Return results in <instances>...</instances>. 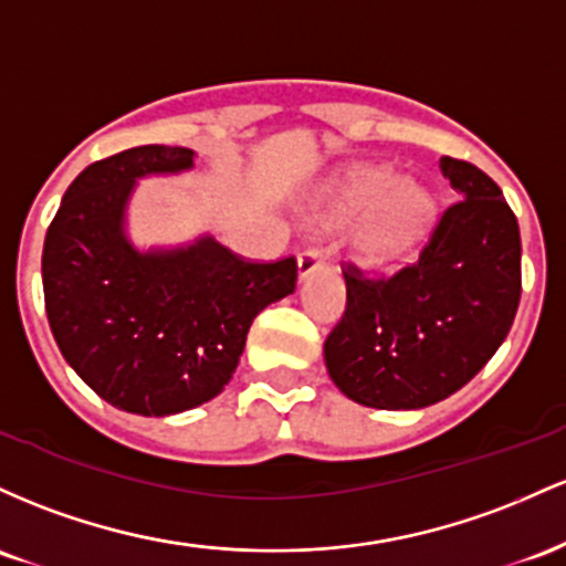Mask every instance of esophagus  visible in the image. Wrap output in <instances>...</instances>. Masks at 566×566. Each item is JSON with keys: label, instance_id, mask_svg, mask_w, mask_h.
Here are the masks:
<instances>
[{"label": "esophagus", "instance_id": "1", "mask_svg": "<svg viewBox=\"0 0 566 566\" xmlns=\"http://www.w3.org/2000/svg\"><path fill=\"white\" fill-rule=\"evenodd\" d=\"M323 259H326V253L317 243H307L304 249L300 251V256H296V262H300V277H307L310 272L317 270V266L323 264Z\"/></svg>", "mask_w": 566, "mask_h": 566}]
</instances>
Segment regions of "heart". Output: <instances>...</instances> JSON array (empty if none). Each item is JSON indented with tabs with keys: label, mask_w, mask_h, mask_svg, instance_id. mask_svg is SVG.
Listing matches in <instances>:
<instances>
[{
	"label": "heart",
	"mask_w": 566,
	"mask_h": 566,
	"mask_svg": "<svg viewBox=\"0 0 566 566\" xmlns=\"http://www.w3.org/2000/svg\"><path fill=\"white\" fill-rule=\"evenodd\" d=\"M336 221L368 216L358 253L368 264H387L415 243L433 216V200L415 184H403L390 168L360 170L334 202Z\"/></svg>",
	"instance_id": "b5f03b06"
}]
</instances>
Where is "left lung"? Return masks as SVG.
Returning a JSON list of instances; mask_svg holds the SVG:
<instances>
[{"mask_svg":"<svg viewBox=\"0 0 566 566\" xmlns=\"http://www.w3.org/2000/svg\"><path fill=\"white\" fill-rule=\"evenodd\" d=\"M441 170L462 198L415 262L390 275L342 262L347 304L323 353L336 387L374 409H422L471 382L522 300V234L503 189L468 160L441 157Z\"/></svg>","mask_w":566,"mask_h":566,"instance_id":"obj_1","label":"left lung"}]
</instances>
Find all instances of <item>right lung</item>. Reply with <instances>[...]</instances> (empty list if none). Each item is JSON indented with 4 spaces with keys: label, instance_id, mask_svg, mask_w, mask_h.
Listing matches in <instances>:
<instances>
[{
    "label": "right lung",
    "instance_id": "right-lung-1",
    "mask_svg": "<svg viewBox=\"0 0 566 566\" xmlns=\"http://www.w3.org/2000/svg\"><path fill=\"white\" fill-rule=\"evenodd\" d=\"M189 165L192 149L163 144L87 165L44 234V313L55 345L82 382L133 415H176L219 396L253 317L296 289V256L259 262L211 238L138 253L125 240L133 181Z\"/></svg>",
    "mask_w": 566,
    "mask_h": 566
}]
</instances>
